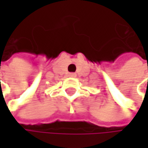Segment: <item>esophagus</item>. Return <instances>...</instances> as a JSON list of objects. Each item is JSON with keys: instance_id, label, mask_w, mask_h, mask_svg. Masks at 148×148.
Returning a JSON list of instances; mask_svg holds the SVG:
<instances>
[{"instance_id": "1", "label": "esophagus", "mask_w": 148, "mask_h": 148, "mask_svg": "<svg viewBox=\"0 0 148 148\" xmlns=\"http://www.w3.org/2000/svg\"><path fill=\"white\" fill-rule=\"evenodd\" d=\"M69 77H76V74H74V73H70V74H69Z\"/></svg>"}]
</instances>
